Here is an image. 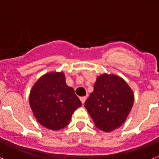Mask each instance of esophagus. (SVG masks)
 <instances>
[{
	"mask_svg": "<svg viewBox=\"0 0 159 159\" xmlns=\"http://www.w3.org/2000/svg\"><path fill=\"white\" fill-rule=\"evenodd\" d=\"M86 98H87L86 97H80V100H81V103H82L83 104H84V103H85V100H86Z\"/></svg>",
	"mask_w": 159,
	"mask_h": 159,
	"instance_id": "obj_1",
	"label": "esophagus"
}]
</instances>
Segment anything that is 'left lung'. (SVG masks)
Returning <instances> with one entry per match:
<instances>
[{
  "label": "left lung",
  "instance_id": "8db88e82",
  "mask_svg": "<svg viewBox=\"0 0 159 159\" xmlns=\"http://www.w3.org/2000/svg\"><path fill=\"white\" fill-rule=\"evenodd\" d=\"M133 103L134 93L127 82L115 74H104L97 77L85 107L96 127L108 132L125 122Z\"/></svg>",
  "mask_w": 159,
  "mask_h": 159
}]
</instances>
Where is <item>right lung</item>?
Masks as SVG:
<instances>
[{
	"instance_id": "obj_1",
	"label": "right lung",
	"mask_w": 159,
	"mask_h": 159,
	"mask_svg": "<svg viewBox=\"0 0 159 159\" xmlns=\"http://www.w3.org/2000/svg\"><path fill=\"white\" fill-rule=\"evenodd\" d=\"M29 103L38 122L53 131L68 125L74 111L81 106L74 89L66 85L63 72L43 75L31 89Z\"/></svg>"
}]
</instances>
